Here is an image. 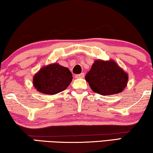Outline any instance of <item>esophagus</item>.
<instances>
[{
    "label": "esophagus",
    "instance_id": "34e87169",
    "mask_svg": "<svg viewBox=\"0 0 153 153\" xmlns=\"http://www.w3.org/2000/svg\"><path fill=\"white\" fill-rule=\"evenodd\" d=\"M84 77H85V74L84 73H82L80 74H77L75 76L76 78H83Z\"/></svg>",
    "mask_w": 153,
    "mask_h": 153
}]
</instances>
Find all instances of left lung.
<instances>
[{
    "label": "left lung",
    "mask_w": 153,
    "mask_h": 153,
    "mask_svg": "<svg viewBox=\"0 0 153 153\" xmlns=\"http://www.w3.org/2000/svg\"><path fill=\"white\" fill-rule=\"evenodd\" d=\"M85 79L94 92L107 96L121 92L126 87L128 76L113 60H96Z\"/></svg>",
    "instance_id": "obj_1"
}]
</instances>
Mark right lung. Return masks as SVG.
<instances>
[{
	"label": "right lung",
	"mask_w": 153,
	"mask_h": 153,
	"mask_svg": "<svg viewBox=\"0 0 153 153\" xmlns=\"http://www.w3.org/2000/svg\"><path fill=\"white\" fill-rule=\"evenodd\" d=\"M72 79L68 68L55 63L41 68L33 77V84L41 93L54 95L65 90Z\"/></svg>",
	"instance_id": "add662e5"
}]
</instances>
